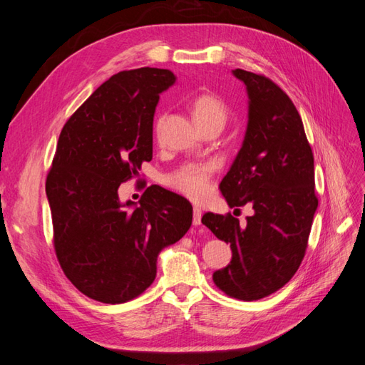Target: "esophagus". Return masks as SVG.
<instances>
[{"label":"esophagus","instance_id":"34e87169","mask_svg":"<svg viewBox=\"0 0 365 365\" xmlns=\"http://www.w3.org/2000/svg\"><path fill=\"white\" fill-rule=\"evenodd\" d=\"M201 217H202V210L200 207L193 208V225H201Z\"/></svg>","mask_w":365,"mask_h":365}]
</instances>
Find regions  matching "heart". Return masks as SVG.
I'll list each match as a JSON object with an SVG mask.
<instances>
[{"mask_svg": "<svg viewBox=\"0 0 365 365\" xmlns=\"http://www.w3.org/2000/svg\"><path fill=\"white\" fill-rule=\"evenodd\" d=\"M190 111L196 126L200 129L207 126H217L222 129L228 118V109L225 103L217 96L210 93L196 96L190 103ZM161 123L163 117L157 120V130H160ZM210 175H212L210 165L187 164L172 176L170 182L175 189H178L192 200H201L208 192Z\"/></svg>", "mask_w": 365, "mask_h": 365, "instance_id": "obj_1", "label": "heart"}]
</instances>
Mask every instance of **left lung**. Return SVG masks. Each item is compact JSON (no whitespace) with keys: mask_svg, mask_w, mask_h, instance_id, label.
I'll return each mask as SVG.
<instances>
[{"mask_svg":"<svg viewBox=\"0 0 365 365\" xmlns=\"http://www.w3.org/2000/svg\"><path fill=\"white\" fill-rule=\"evenodd\" d=\"M233 76L247 88L248 123L219 189L231 208L248 204L252 215L239 224L230 213H205L202 224L233 252L227 267L213 272L215 284L252 302L279 291L297 272L318 200L312 149L288 94L264 76L240 68Z\"/></svg>","mask_w":365,"mask_h":365,"instance_id":"left-lung-1","label":"left lung"}]
</instances>
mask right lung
Returning <instances> with one entry per match:
<instances>
[{
    "instance_id": "1",
    "label": "right lung",
    "mask_w": 365,
    "mask_h": 365,
    "mask_svg": "<svg viewBox=\"0 0 365 365\" xmlns=\"http://www.w3.org/2000/svg\"><path fill=\"white\" fill-rule=\"evenodd\" d=\"M176 82L170 70L120 71L65 123L47 175L54 250L68 280L93 300L118 304L145 292L160 252L192 225L185 197L150 185L137 202L118 187L152 160L153 114Z\"/></svg>"
}]
</instances>
